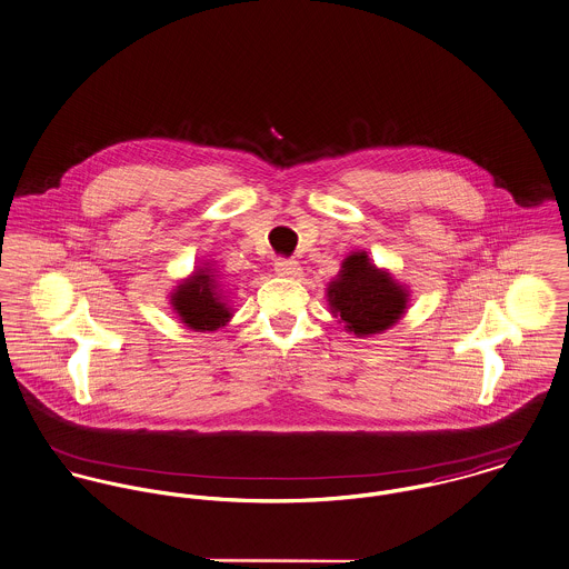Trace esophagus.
<instances>
[{"instance_id": "1", "label": "esophagus", "mask_w": 569, "mask_h": 569, "mask_svg": "<svg viewBox=\"0 0 569 569\" xmlns=\"http://www.w3.org/2000/svg\"><path fill=\"white\" fill-rule=\"evenodd\" d=\"M274 274L286 277V279H297L301 277V266L292 260H277L274 262Z\"/></svg>"}]
</instances>
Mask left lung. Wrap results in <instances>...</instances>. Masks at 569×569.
<instances>
[{
    "mask_svg": "<svg viewBox=\"0 0 569 569\" xmlns=\"http://www.w3.org/2000/svg\"><path fill=\"white\" fill-rule=\"evenodd\" d=\"M409 288L390 270L370 262L366 251H352L327 286V301L345 331L372 338L392 329L409 306Z\"/></svg>",
    "mask_w": 569,
    "mask_h": 569,
    "instance_id": "8db88e82",
    "label": "left lung"
}]
</instances>
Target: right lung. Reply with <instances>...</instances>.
<instances>
[{"mask_svg": "<svg viewBox=\"0 0 569 569\" xmlns=\"http://www.w3.org/2000/svg\"><path fill=\"white\" fill-rule=\"evenodd\" d=\"M212 266L214 263L210 262L197 266L171 292V307L177 318L192 331H217L233 316L219 270Z\"/></svg>", "mask_w": 569, "mask_h": 569, "instance_id": "1", "label": "right lung"}]
</instances>
